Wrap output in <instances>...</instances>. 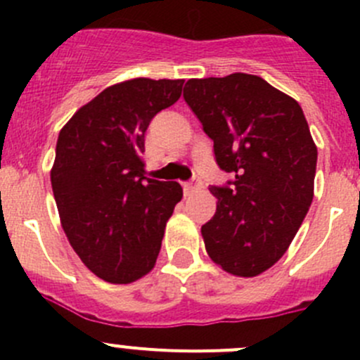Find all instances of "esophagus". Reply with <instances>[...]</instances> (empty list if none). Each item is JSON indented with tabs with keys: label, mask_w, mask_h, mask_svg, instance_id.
I'll list each match as a JSON object with an SVG mask.
<instances>
[{
	"label": "esophagus",
	"mask_w": 360,
	"mask_h": 360,
	"mask_svg": "<svg viewBox=\"0 0 360 360\" xmlns=\"http://www.w3.org/2000/svg\"><path fill=\"white\" fill-rule=\"evenodd\" d=\"M203 186V181L200 177H193L191 181L184 183V195H193L195 191H198Z\"/></svg>",
	"instance_id": "obj_1"
}]
</instances>
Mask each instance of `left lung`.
I'll return each instance as SVG.
<instances>
[{"label": "left lung", "mask_w": 360, "mask_h": 360, "mask_svg": "<svg viewBox=\"0 0 360 360\" xmlns=\"http://www.w3.org/2000/svg\"><path fill=\"white\" fill-rule=\"evenodd\" d=\"M184 101L233 179L210 186L216 214L202 226L207 254L228 274L256 277L277 263L314 198L317 148L303 110L263 78L233 72L188 79Z\"/></svg>", "instance_id": "obj_1"}]
</instances>
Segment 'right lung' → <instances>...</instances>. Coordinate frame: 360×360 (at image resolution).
<instances>
[{
	"mask_svg": "<svg viewBox=\"0 0 360 360\" xmlns=\"http://www.w3.org/2000/svg\"><path fill=\"white\" fill-rule=\"evenodd\" d=\"M184 79L136 78L103 90L59 134L52 190L72 249L92 274L129 284L157 263L183 188L144 176V134Z\"/></svg>",
	"mask_w": 360,
	"mask_h": 360,
	"instance_id": "1",
	"label": "right lung"
}]
</instances>
